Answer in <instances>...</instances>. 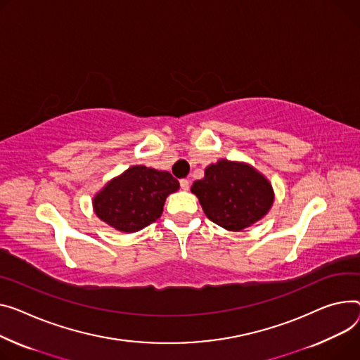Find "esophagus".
<instances>
[{
    "mask_svg": "<svg viewBox=\"0 0 360 360\" xmlns=\"http://www.w3.org/2000/svg\"><path fill=\"white\" fill-rule=\"evenodd\" d=\"M179 184H181V188H182L184 191H188V189H189V181H188V179H181Z\"/></svg>",
    "mask_w": 360,
    "mask_h": 360,
    "instance_id": "34e87169",
    "label": "esophagus"
}]
</instances>
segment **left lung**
Wrapping results in <instances>:
<instances>
[{
  "instance_id": "1",
  "label": "left lung",
  "mask_w": 360,
  "mask_h": 360,
  "mask_svg": "<svg viewBox=\"0 0 360 360\" xmlns=\"http://www.w3.org/2000/svg\"><path fill=\"white\" fill-rule=\"evenodd\" d=\"M207 217L230 231H240L265 217L274 204L271 182L253 166L220 159L205 167L191 186Z\"/></svg>"
}]
</instances>
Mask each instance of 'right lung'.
I'll list each match as a JSON object with an SVG mask.
<instances>
[{
  "instance_id": "add662e5",
  "label": "right lung",
  "mask_w": 360,
  "mask_h": 360,
  "mask_svg": "<svg viewBox=\"0 0 360 360\" xmlns=\"http://www.w3.org/2000/svg\"><path fill=\"white\" fill-rule=\"evenodd\" d=\"M178 189L179 182L169 172L143 165L130 166L95 194L94 211L112 229L134 233L156 221L166 197Z\"/></svg>"
}]
</instances>
